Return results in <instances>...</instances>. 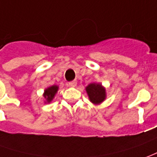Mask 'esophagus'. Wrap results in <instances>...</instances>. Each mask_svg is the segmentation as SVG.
<instances>
[{
  "label": "esophagus",
  "instance_id": "1",
  "mask_svg": "<svg viewBox=\"0 0 157 157\" xmlns=\"http://www.w3.org/2000/svg\"><path fill=\"white\" fill-rule=\"evenodd\" d=\"M68 86H70V87H75L77 85V81L76 80H73L71 81V82H69L67 84Z\"/></svg>",
  "mask_w": 157,
  "mask_h": 157
}]
</instances>
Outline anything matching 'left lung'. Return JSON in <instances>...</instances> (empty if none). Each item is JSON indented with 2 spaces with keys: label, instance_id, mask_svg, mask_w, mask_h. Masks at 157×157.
Wrapping results in <instances>:
<instances>
[{
  "label": "left lung",
  "instance_id": "8db88e82",
  "mask_svg": "<svg viewBox=\"0 0 157 157\" xmlns=\"http://www.w3.org/2000/svg\"><path fill=\"white\" fill-rule=\"evenodd\" d=\"M86 92L88 94L90 101L94 104H100L105 100L106 90L101 84L91 83L86 86Z\"/></svg>",
  "mask_w": 157,
  "mask_h": 157
}]
</instances>
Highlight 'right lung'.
Returning a JSON list of instances; mask_svg holds the SVG:
<instances>
[{
	"instance_id": "right-lung-1",
	"label": "right lung",
	"mask_w": 157,
	"mask_h": 157,
	"mask_svg": "<svg viewBox=\"0 0 157 157\" xmlns=\"http://www.w3.org/2000/svg\"><path fill=\"white\" fill-rule=\"evenodd\" d=\"M58 89H59V87L57 85H52V86L48 87V88H47V89L44 90V97L45 98V100H46L45 102L49 103L54 99L56 94L58 91Z\"/></svg>"
}]
</instances>
